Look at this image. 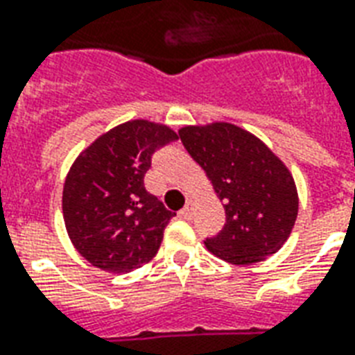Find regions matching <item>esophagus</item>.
<instances>
[{
  "label": "esophagus",
  "instance_id": "34e87169",
  "mask_svg": "<svg viewBox=\"0 0 355 355\" xmlns=\"http://www.w3.org/2000/svg\"><path fill=\"white\" fill-rule=\"evenodd\" d=\"M180 217L181 218H191V217H193V202H191V200L187 202V206L183 207V209L180 211Z\"/></svg>",
  "mask_w": 355,
  "mask_h": 355
}]
</instances>
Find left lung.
<instances>
[{
  "mask_svg": "<svg viewBox=\"0 0 355 355\" xmlns=\"http://www.w3.org/2000/svg\"><path fill=\"white\" fill-rule=\"evenodd\" d=\"M180 138L223 202L225 228L206 239L225 262L266 260L290 238L297 218V187L288 166L258 137L238 125H185Z\"/></svg>",
  "mask_w": 355,
  "mask_h": 355,
  "instance_id": "left-lung-1",
  "label": "left lung"
}]
</instances>
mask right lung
<instances>
[{
	"label": "right lung",
	"instance_id": "obj_1",
	"mask_svg": "<svg viewBox=\"0 0 355 355\" xmlns=\"http://www.w3.org/2000/svg\"><path fill=\"white\" fill-rule=\"evenodd\" d=\"M178 140L168 125L130 119L95 138L67 172L63 220L71 243L108 273L153 260L175 213L144 187L155 149Z\"/></svg>",
	"mask_w": 355,
	"mask_h": 355
}]
</instances>
